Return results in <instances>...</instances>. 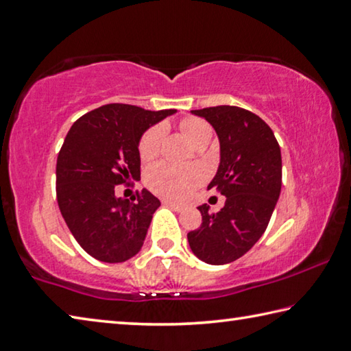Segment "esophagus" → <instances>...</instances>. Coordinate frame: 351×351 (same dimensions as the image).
<instances>
[{
  "mask_svg": "<svg viewBox=\"0 0 351 351\" xmlns=\"http://www.w3.org/2000/svg\"><path fill=\"white\" fill-rule=\"evenodd\" d=\"M164 204H165V206H169V207H171V209L176 210V212H181V210H184V207H182L181 204H176V203H173V201H164Z\"/></svg>",
  "mask_w": 351,
  "mask_h": 351,
  "instance_id": "obj_1",
  "label": "esophagus"
}]
</instances>
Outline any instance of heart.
Returning a JSON list of instances; mask_svg holds the SVG:
<instances>
[{"mask_svg": "<svg viewBox=\"0 0 351 351\" xmlns=\"http://www.w3.org/2000/svg\"><path fill=\"white\" fill-rule=\"evenodd\" d=\"M181 130L187 139L197 145L201 141H209L212 128L203 119L187 117L181 122ZM165 125L152 127L144 133L139 142V156L142 161H153L161 150L165 138ZM201 181V173L197 169L175 167L170 164H158L147 171V184L154 193L170 199L186 198L197 184Z\"/></svg>", "mask_w": 351, "mask_h": 351, "instance_id": "heart-1", "label": "heart"}]
</instances>
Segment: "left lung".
<instances>
[{
	"label": "left lung",
	"instance_id": "obj_1",
	"mask_svg": "<svg viewBox=\"0 0 351 351\" xmlns=\"http://www.w3.org/2000/svg\"><path fill=\"white\" fill-rule=\"evenodd\" d=\"M215 130L219 165L207 189L226 197L217 213L203 204V223L187 234L192 252L209 265H226L245 255L268 228L282 189V154L263 119L239 106L192 110Z\"/></svg>",
	"mask_w": 351,
	"mask_h": 351
}]
</instances>
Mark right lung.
I'll list each match as a JSON object with an SVG mask.
<instances>
[{
  "instance_id": "add662e5",
  "label": "right lung",
  "mask_w": 351,
  "mask_h": 351,
  "mask_svg": "<svg viewBox=\"0 0 351 351\" xmlns=\"http://www.w3.org/2000/svg\"><path fill=\"white\" fill-rule=\"evenodd\" d=\"M175 112L104 105L77 119L64 138L57 158L58 207L77 243L96 260L122 263L144 245L161 201L147 189L136 201L114 190L139 180L142 134Z\"/></svg>"
}]
</instances>
